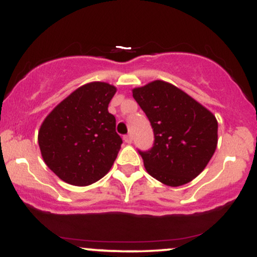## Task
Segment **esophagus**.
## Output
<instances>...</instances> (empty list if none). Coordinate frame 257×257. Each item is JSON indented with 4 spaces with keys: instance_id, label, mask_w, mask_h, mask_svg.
Masks as SVG:
<instances>
[{
    "instance_id": "1",
    "label": "esophagus",
    "mask_w": 257,
    "mask_h": 257,
    "mask_svg": "<svg viewBox=\"0 0 257 257\" xmlns=\"http://www.w3.org/2000/svg\"><path fill=\"white\" fill-rule=\"evenodd\" d=\"M123 140H124V143H126V144H132V141H133L132 135L131 134L124 135V137H123Z\"/></svg>"
}]
</instances>
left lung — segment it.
Here are the masks:
<instances>
[{"label": "left lung", "mask_w": 257, "mask_h": 257, "mask_svg": "<svg viewBox=\"0 0 257 257\" xmlns=\"http://www.w3.org/2000/svg\"><path fill=\"white\" fill-rule=\"evenodd\" d=\"M133 96L155 133L152 149L140 152L146 172L172 187L192 181L216 150V117L184 90L161 79L134 88Z\"/></svg>", "instance_id": "obj_1"}]
</instances>
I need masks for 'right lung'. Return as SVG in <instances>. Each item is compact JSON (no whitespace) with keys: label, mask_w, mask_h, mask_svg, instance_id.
Listing matches in <instances>:
<instances>
[{"label":"right lung","mask_w":257,"mask_h":257,"mask_svg":"<svg viewBox=\"0 0 257 257\" xmlns=\"http://www.w3.org/2000/svg\"><path fill=\"white\" fill-rule=\"evenodd\" d=\"M116 91L106 82L81 85L41 124L38 145L44 163L66 184L91 185L113 166L122 139L107 107Z\"/></svg>","instance_id":"right-lung-1"}]
</instances>
